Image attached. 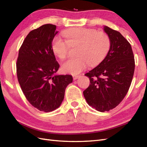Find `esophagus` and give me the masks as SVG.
Instances as JSON below:
<instances>
[{"label":"esophagus","mask_w":147,"mask_h":147,"mask_svg":"<svg viewBox=\"0 0 147 147\" xmlns=\"http://www.w3.org/2000/svg\"><path fill=\"white\" fill-rule=\"evenodd\" d=\"M73 79L74 80H77L78 77H79V75H73Z\"/></svg>","instance_id":"1"}]
</instances>
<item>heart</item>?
I'll use <instances>...</instances> for the list:
<instances>
[{
    "label": "heart",
    "mask_w": 147,
    "mask_h": 147,
    "mask_svg": "<svg viewBox=\"0 0 147 147\" xmlns=\"http://www.w3.org/2000/svg\"><path fill=\"white\" fill-rule=\"evenodd\" d=\"M65 39L57 36L53 38L51 48L53 53L61 59L68 56L70 47H77L78 57L69 59L62 65L64 72L76 75L88 66L100 64L107 55L111 47L107 34L94 29L72 28L63 32Z\"/></svg>",
    "instance_id": "b5f03b06"
}]
</instances>
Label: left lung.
<instances>
[{
    "instance_id": "left-lung-1",
    "label": "left lung",
    "mask_w": 147,
    "mask_h": 147,
    "mask_svg": "<svg viewBox=\"0 0 147 147\" xmlns=\"http://www.w3.org/2000/svg\"><path fill=\"white\" fill-rule=\"evenodd\" d=\"M111 47L104 60L84 74L90 84L83 91L88 104L101 112L118 105L131 86L135 69L131 44L118 31L104 26Z\"/></svg>"
}]
</instances>
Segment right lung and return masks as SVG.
<instances>
[{
    "label": "right lung",
    "instance_id": "obj_1",
    "mask_svg": "<svg viewBox=\"0 0 147 147\" xmlns=\"http://www.w3.org/2000/svg\"><path fill=\"white\" fill-rule=\"evenodd\" d=\"M55 25L44 24L31 30L21 46L16 61L18 80L26 98L40 111L49 112L61 105L70 75H55L59 67L51 44Z\"/></svg>",
    "mask_w": 147,
    "mask_h": 147
}]
</instances>
